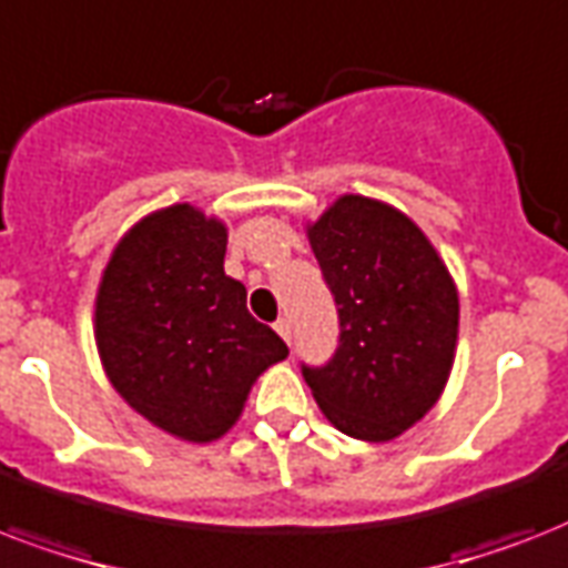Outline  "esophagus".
<instances>
[{"mask_svg":"<svg viewBox=\"0 0 568 568\" xmlns=\"http://www.w3.org/2000/svg\"><path fill=\"white\" fill-rule=\"evenodd\" d=\"M275 332H278L281 337H284V341L290 344V323H287V320H278V323H275Z\"/></svg>","mask_w":568,"mask_h":568,"instance_id":"obj_1","label":"esophagus"}]
</instances>
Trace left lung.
<instances>
[{
    "instance_id": "1",
    "label": "left lung",
    "mask_w": 568,
    "mask_h": 568,
    "mask_svg": "<svg viewBox=\"0 0 568 568\" xmlns=\"http://www.w3.org/2000/svg\"><path fill=\"white\" fill-rule=\"evenodd\" d=\"M307 243L337 305L341 344L302 367L316 406L358 442H394L438 403L459 337V293L435 245L397 206L341 195Z\"/></svg>"
}]
</instances>
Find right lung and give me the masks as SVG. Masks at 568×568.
<instances>
[{"mask_svg": "<svg viewBox=\"0 0 568 568\" xmlns=\"http://www.w3.org/2000/svg\"><path fill=\"white\" fill-rule=\"evenodd\" d=\"M227 224L192 204L135 222L94 298V341L112 388L180 442L222 438L287 344L245 307L224 275Z\"/></svg>", "mask_w": 568, "mask_h": 568, "instance_id": "obj_1", "label": "right lung"}]
</instances>
